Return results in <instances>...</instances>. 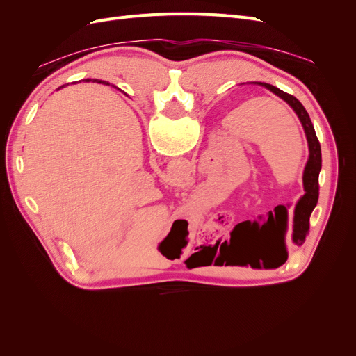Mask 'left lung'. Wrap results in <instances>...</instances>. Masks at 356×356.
<instances>
[{"mask_svg":"<svg viewBox=\"0 0 356 356\" xmlns=\"http://www.w3.org/2000/svg\"><path fill=\"white\" fill-rule=\"evenodd\" d=\"M258 84L264 86V88L272 90L275 95L279 96V98H282L286 104H289L291 108H293L296 111V114L298 115L300 122H301V124H303L305 132H306L307 144H309V160H307V165L305 168V174H303V186H305L306 193H305V196L301 197L298 200V203L296 204L294 229H293L294 243L303 245V242L306 241V234L309 232L310 213L315 209L316 203H318V196H319L318 178H319V172H321V166H322L321 145H319V141H318L316 134H315V127L310 122V117H309L307 111L305 110V106L301 105V102L297 98H294L293 95H288V93L282 92L281 89L275 88V86H272V84H267V83H258Z\"/></svg>","mask_w":356,"mask_h":356,"instance_id":"obj_1","label":"left lung"}]
</instances>
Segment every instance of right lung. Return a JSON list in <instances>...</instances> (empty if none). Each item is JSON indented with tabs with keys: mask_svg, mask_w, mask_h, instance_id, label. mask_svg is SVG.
I'll use <instances>...</instances> for the list:
<instances>
[{
	"mask_svg": "<svg viewBox=\"0 0 356 356\" xmlns=\"http://www.w3.org/2000/svg\"><path fill=\"white\" fill-rule=\"evenodd\" d=\"M95 81H96V80H95ZM96 83H104V81H101V80H99V81H96ZM104 84H108V83H104Z\"/></svg>",
	"mask_w": 356,
	"mask_h": 356,
	"instance_id": "right-lung-1",
	"label": "right lung"
}]
</instances>
